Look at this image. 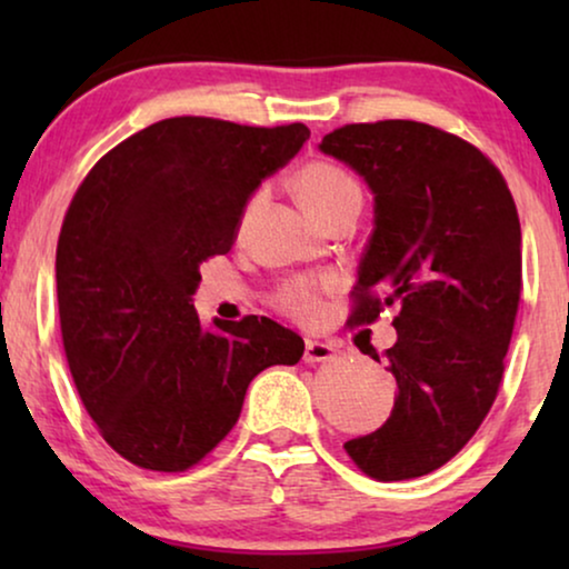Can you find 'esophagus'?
<instances>
[{
	"mask_svg": "<svg viewBox=\"0 0 569 569\" xmlns=\"http://www.w3.org/2000/svg\"><path fill=\"white\" fill-rule=\"evenodd\" d=\"M337 355L329 341H318V339H306V362H329Z\"/></svg>",
	"mask_w": 569,
	"mask_h": 569,
	"instance_id": "esophagus-1",
	"label": "esophagus"
}]
</instances>
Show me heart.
<instances>
[{
  "label": "heart",
  "instance_id": "b5f03b06",
  "mask_svg": "<svg viewBox=\"0 0 569 569\" xmlns=\"http://www.w3.org/2000/svg\"><path fill=\"white\" fill-rule=\"evenodd\" d=\"M295 191L306 207V212L321 222L323 217L341 212L347 207H360L362 191L345 168L333 162H308L295 176ZM321 290H329V282H313V279H298L279 292V308L300 321H310L321 313Z\"/></svg>",
  "mask_w": 569,
  "mask_h": 569
}]
</instances>
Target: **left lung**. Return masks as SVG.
Instances as JSON below:
<instances>
[{"instance_id":"8db88e82","label":"left lung","mask_w":569,"mask_h":569,"mask_svg":"<svg viewBox=\"0 0 569 569\" xmlns=\"http://www.w3.org/2000/svg\"><path fill=\"white\" fill-rule=\"evenodd\" d=\"M318 150L372 193L352 321L399 310L391 417L345 448L372 479L425 477L471 440L500 388L520 300L516 201L477 147L419 121L349 123Z\"/></svg>"}]
</instances>
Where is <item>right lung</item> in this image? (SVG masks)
Returning a JSON list of instances; mask_svg holds the SVG:
<instances>
[{"label": "right lung", "instance_id": "obj_1", "mask_svg": "<svg viewBox=\"0 0 569 569\" xmlns=\"http://www.w3.org/2000/svg\"><path fill=\"white\" fill-rule=\"evenodd\" d=\"M306 123L178 116L103 154L57 246L61 339L77 393L116 453L150 471L199 463L238 422L248 383L295 365L271 318L201 326L199 263L228 253L261 181L308 142Z\"/></svg>", "mask_w": 569, "mask_h": 569}]
</instances>
